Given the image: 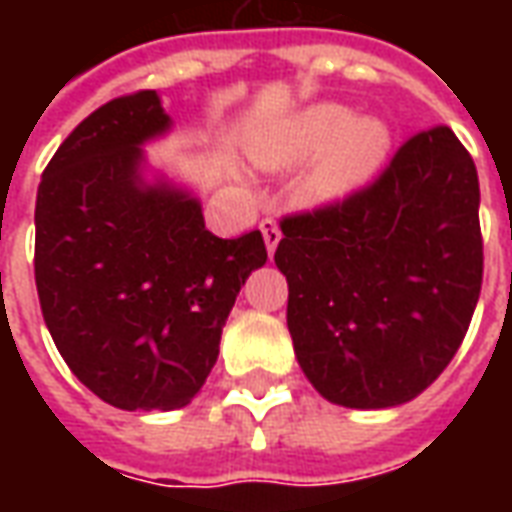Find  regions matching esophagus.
Wrapping results in <instances>:
<instances>
[{
  "label": "esophagus",
  "mask_w": 512,
  "mask_h": 512,
  "mask_svg": "<svg viewBox=\"0 0 512 512\" xmlns=\"http://www.w3.org/2000/svg\"><path fill=\"white\" fill-rule=\"evenodd\" d=\"M260 233H263V241H266L268 255H274V249H277L279 238H282V230H279V224L274 219H263L260 222Z\"/></svg>",
  "instance_id": "obj_1"
}]
</instances>
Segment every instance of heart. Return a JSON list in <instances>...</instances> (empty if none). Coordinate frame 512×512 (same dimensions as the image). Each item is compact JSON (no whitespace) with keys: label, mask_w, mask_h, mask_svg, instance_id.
<instances>
[{"label":"heart","mask_w":512,"mask_h":512,"mask_svg":"<svg viewBox=\"0 0 512 512\" xmlns=\"http://www.w3.org/2000/svg\"><path fill=\"white\" fill-rule=\"evenodd\" d=\"M392 131L378 117H354L340 104H315L268 128L249 147L257 167L285 172L307 164L304 191L318 205H332L365 186L386 161Z\"/></svg>","instance_id":"1"}]
</instances>
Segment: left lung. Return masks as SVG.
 <instances>
[{"mask_svg": "<svg viewBox=\"0 0 512 512\" xmlns=\"http://www.w3.org/2000/svg\"><path fill=\"white\" fill-rule=\"evenodd\" d=\"M274 263L296 359L329 403L414 400L450 365L480 299L472 156L447 126L411 136L367 189L288 216Z\"/></svg>", "mask_w": 512, "mask_h": 512, "instance_id": "1", "label": "left lung"}]
</instances>
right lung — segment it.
Instances as JSON below:
<instances>
[{
	"instance_id": "1",
	"label": "right lung",
	"mask_w": 512,
	"mask_h": 512,
	"mask_svg": "<svg viewBox=\"0 0 512 512\" xmlns=\"http://www.w3.org/2000/svg\"><path fill=\"white\" fill-rule=\"evenodd\" d=\"M172 117L156 90L109 101L73 128L35 202V285L57 351L123 411L189 406L219 356L260 230L219 238L200 197L153 172L142 147Z\"/></svg>"
}]
</instances>
